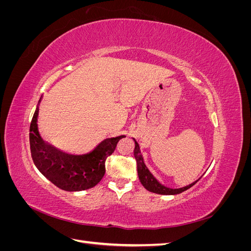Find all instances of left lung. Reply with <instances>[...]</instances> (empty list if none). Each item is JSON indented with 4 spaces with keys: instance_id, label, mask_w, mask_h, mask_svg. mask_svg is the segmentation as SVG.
I'll return each mask as SVG.
<instances>
[{
    "instance_id": "obj_1",
    "label": "left lung",
    "mask_w": 251,
    "mask_h": 251,
    "mask_svg": "<svg viewBox=\"0 0 251 251\" xmlns=\"http://www.w3.org/2000/svg\"><path fill=\"white\" fill-rule=\"evenodd\" d=\"M134 141H135L134 156H135V159H136V162H137L138 177H139V180L141 182V184L143 185V187L148 189L149 192L159 194V195H178V194H181L182 192L186 191V189L191 188L193 185H195L197 182H198L201 179L202 176L198 180H196L195 182H193V183H191L189 185L180 187V188H170V187H166V186L162 185L160 182H159L153 176V174H151L149 171V169L147 168V165L144 164L143 157L141 155L140 148H139V144L137 143V141H136L135 139H134Z\"/></svg>"
}]
</instances>
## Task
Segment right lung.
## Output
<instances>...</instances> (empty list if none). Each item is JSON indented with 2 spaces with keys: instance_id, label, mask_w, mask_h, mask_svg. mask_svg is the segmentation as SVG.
Segmentation results:
<instances>
[{
  "instance_id": "right-lung-1",
  "label": "right lung",
  "mask_w": 251,
  "mask_h": 251,
  "mask_svg": "<svg viewBox=\"0 0 251 251\" xmlns=\"http://www.w3.org/2000/svg\"><path fill=\"white\" fill-rule=\"evenodd\" d=\"M37 116L39 105L30 124L29 133L30 151L37 170L66 192L86 191L95 186L104 176L105 159L112 155L118 141L126 136L104 139L88 154H68L43 140L37 128Z\"/></svg>"
}]
</instances>
